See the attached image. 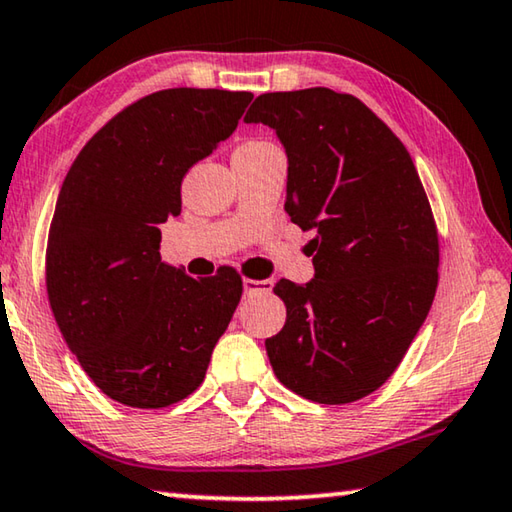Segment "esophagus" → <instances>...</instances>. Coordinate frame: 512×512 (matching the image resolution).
Instances as JSON below:
<instances>
[{
	"mask_svg": "<svg viewBox=\"0 0 512 512\" xmlns=\"http://www.w3.org/2000/svg\"><path fill=\"white\" fill-rule=\"evenodd\" d=\"M274 283L270 279H263V281H256V279H245L242 281V288H245V295H258V292H270Z\"/></svg>",
	"mask_w": 512,
	"mask_h": 512,
	"instance_id": "34e87169",
	"label": "esophagus"
}]
</instances>
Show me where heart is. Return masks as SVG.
Masks as SVG:
<instances>
[{"instance_id": "obj_1", "label": "heart", "mask_w": 512, "mask_h": 512, "mask_svg": "<svg viewBox=\"0 0 512 512\" xmlns=\"http://www.w3.org/2000/svg\"><path fill=\"white\" fill-rule=\"evenodd\" d=\"M247 145H258V142H247Z\"/></svg>"}]
</instances>
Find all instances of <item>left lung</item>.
I'll return each instance as SVG.
<instances>
[{
    "instance_id": "obj_1",
    "label": "left lung",
    "mask_w": 512,
    "mask_h": 512,
    "mask_svg": "<svg viewBox=\"0 0 512 512\" xmlns=\"http://www.w3.org/2000/svg\"><path fill=\"white\" fill-rule=\"evenodd\" d=\"M245 122L276 131L288 154L286 213L304 231L315 279L274 286L286 324L265 340L288 390L351 404L397 370L438 288V229L413 158L354 95L265 92Z\"/></svg>"
}]
</instances>
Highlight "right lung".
<instances>
[{"mask_svg":"<svg viewBox=\"0 0 512 512\" xmlns=\"http://www.w3.org/2000/svg\"><path fill=\"white\" fill-rule=\"evenodd\" d=\"M254 95L170 88L106 122L67 172L47 240V297L92 383L131 408L195 392L242 295L233 267L192 279L161 261L181 181L231 136Z\"/></svg>","mask_w":512,"mask_h":512,"instance_id":"obj_1","label":"right lung"}]
</instances>
